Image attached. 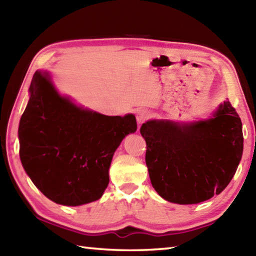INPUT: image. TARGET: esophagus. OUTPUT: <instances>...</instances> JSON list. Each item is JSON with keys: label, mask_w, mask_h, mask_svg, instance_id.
<instances>
[{"label": "esophagus", "mask_w": 256, "mask_h": 256, "mask_svg": "<svg viewBox=\"0 0 256 256\" xmlns=\"http://www.w3.org/2000/svg\"><path fill=\"white\" fill-rule=\"evenodd\" d=\"M148 118H150V112L148 110H144V108L143 110H138L136 113V120L140 125L144 123Z\"/></svg>", "instance_id": "obj_1"}]
</instances>
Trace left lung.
Returning <instances> with one entry per match:
<instances>
[{"label":"left lung","mask_w":256,"mask_h":256,"mask_svg":"<svg viewBox=\"0 0 256 256\" xmlns=\"http://www.w3.org/2000/svg\"><path fill=\"white\" fill-rule=\"evenodd\" d=\"M140 134L150 182L172 204H194L219 194L242 158V122L229 100L206 118L148 120Z\"/></svg>","instance_id":"1"}]
</instances>
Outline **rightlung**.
<instances>
[{"label":"right lung","mask_w":256,"mask_h":256,"mask_svg":"<svg viewBox=\"0 0 256 256\" xmlns=\"http://www.w3.org/2000/svg\"><path fill=\"white\" fill-rule=\"evenodd\" d=\"M18 126L20 157L32 184L62 206L99 200L108 184L113 155L136 132L132 113L110 116L79 106L37 70Z\"/></svg>","instance_id":"add662e5"}]
</instances>
